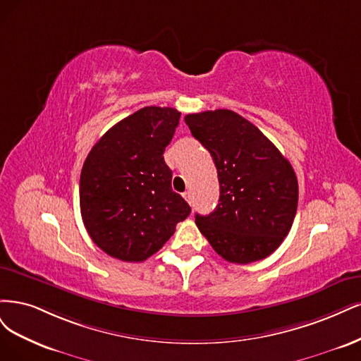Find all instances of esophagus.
<instances>
[{"label":"esophagus","instance_id":"esophagus-1","mask_svg":"<svg viewBox=\"0 0 361 361\" xmlns=\"http://www.w3.org/2000/svg\"><path fill=\"white\" fill-rule=\"evenodd\" d=\"M183 197H184V200H185V201H188L189 204H192V193H190L189 190H188V192H184V193H183Z\"/></svg>","mask_w":361,"mask_h":361}]
</instances>
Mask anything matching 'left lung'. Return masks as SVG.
<instances>
[{"label": "left lung", "instance_id": "obj_1", "mask_svg": "<svg viewBox=\"0 0 361 361\" xmlns=\"http://www.w3.org/2000/svg\"><path fill=\"white\" fill-rule=\"evenodd\" d=\"M212 154L220 185L219 204L196 226L224 259L250 264L271 255L293 226L298 202L295 172L257 126L234 111L184 117Z\"/></svg>", "mask_w": 361, "mask_h": 361}]
</instances>
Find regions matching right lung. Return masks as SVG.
I'll list each match as a JSON object with an SVG mask.
<instances>
[{
	"label": "right lung",
	"instance_id": "add662e5",
	"mask_svg": "<svg viewBox=\"0 0 361 361\" xmlns=\"http://www.w3.org/2000/svg\"><path fill=\"white\" fill-rule=\"evenodd\" d=\"M180 115L173 108L139 109L111 127L84 161L80 214L91 240L112 258L145 261L190 214L171 188L164 159Z\"/></svg>",
	"mask_w": 361,
	"mask_h": 361
}]
</instances>
